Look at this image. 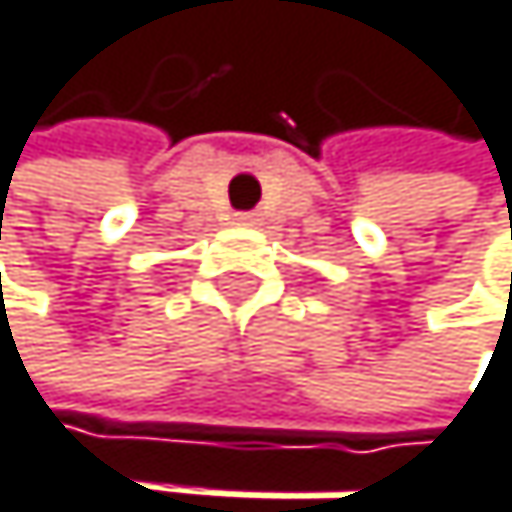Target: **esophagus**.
I'll list each match as a JSON object with an SVG mask.
<instances>
[{"mask_svg":"<svg viewBox=\"0 0 512 512\" xmlns=\"http://www.w3.org/2000/svg\"><path fill=\"white\" fill-rule=\"evenodd\" d=\"M235 223H239V226H254V223H258V213H235Z\"/></svg>","mask_w":512,"mask_h":512,"instance_id":"obj_1","label":"esophagus"}]
</instances>
